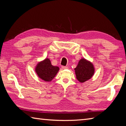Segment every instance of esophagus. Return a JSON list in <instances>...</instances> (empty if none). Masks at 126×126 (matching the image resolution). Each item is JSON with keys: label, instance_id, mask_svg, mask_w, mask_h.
<instances>
[{"label": "esophagus", "instance_id": "obj_1", "mask_svg": "<svg viewBox=\"0 0 126 126\" xmlns=\"http://www.w3.org/2000/svg\"><path fill=\"white\" fill-rule=\"evenodd\" d=\"M62 68L63 69H68V68L67 67H65V66H62Z\"/></svg>", "mask_w": 126, "mask_h": 126}]
</instances>
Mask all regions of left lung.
I'll return each instance as SVG.
<instances>
[{"label":"left lung","instance_id":"8db88e82","mask_svg":"<svg viewBox=\"0 0 126 126\" xmlns=\"http://www.w3.org/2000/svg\"><path fill=\"white\" fill-rule=\"evenodd\" d=\"M74 70L77 79L80 83H84L91 79L95 72L92 63L85 58H82L79 61Z\"/></svg>","mask_w":126,"mask_h":126}]
</instances>
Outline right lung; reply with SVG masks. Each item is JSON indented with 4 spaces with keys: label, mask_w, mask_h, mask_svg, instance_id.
Instances as JSON below:
<instances>
[{
    "label": "right lung",
    "mask_w": 126,
    "mask_h": 126,
    "mask_svg": "<svg viewBox=\"0 0 126 126\" xmlns=\"http://www.w3.org/2000/svg\"><path fill=\"white\" fill-rule=\"evenodd\" d=\"M59 70L58 67L52 65L48 58L40 62L35 67V72L38 77L45 81H51L55 77Z\"/></svg>",
    "instance_id": "1"
}]
</instances>
